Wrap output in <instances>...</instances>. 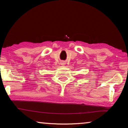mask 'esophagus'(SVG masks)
Masks as SVG:
<instances>
[{"label": "esophagus", "mask_w": 128, "mask_h": 128, "mask_svg": "<svg viewBox=\"0 0 128 128\" xmlns=\"http://www.w3.org/2000/svg\"><path fill=\"white\" fill-rule=\"evenodd\" d=\"M64 64H65V63H64V62H62V66H64Z\"/></svg>", "instance_id": "34e87169"}]
</instances>
